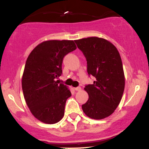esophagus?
I'll use <instances>...</instances> for the list:
<instances>
[{"mask_svg":"<svg viewBox=\"0 0 149 149\" xmlns=\"http://www.w3.org/2000/svg\"><path fill=\"white\" fill-rule=\"evenodd\" d=\"M73 88H74L75 91H80L81 89V87L80 86H77V87H74Z\"/></svg>","mask_w":149,"mask_h":149,"instance_id":"1","label":"esophagus"}]
</instances>
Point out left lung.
<instances>
[{
  "label": "left lung",
  "instance_id": "left-lung-1",
  "mask_svg": "<svg viewBox=\"0 0 149 149\" xmlns=\"http://www.w3.org/2000/svg\"><path fill=\"white\" fill-rule=\"evenodd\" d=\"M75 42L86 58L88 76L95 78L93 84L84 88L88 99L82 105V110L92 119H104L116 110L125 90L120 54L111 42L101 38L89 37Z\"/></svg>",
  "mask_w": 149,
  "mask_h": 149
}]
</instances>
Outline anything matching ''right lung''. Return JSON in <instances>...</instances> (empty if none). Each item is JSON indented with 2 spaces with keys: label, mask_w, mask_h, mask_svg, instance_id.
Instances as JSON below:
<instances>
[{
  "label": "right lung",
  "mask_w": 149,
  "mask_h": 149,
  "mask_svg": "<svg viewBox=\"0 0 149 149\" xmlns=\"http://www.w3.org/2000/svg\"><path fill=\"white\" fill-rule=\"evenodd\" d=\"M76 49L73 40H47L28 56L22 78L24 97L36 118L55 124L63 118L71 91L57 79L63 73L65 56Z\"/></svg>",
  "instance_id": "obj_1"
}]
</instances>
